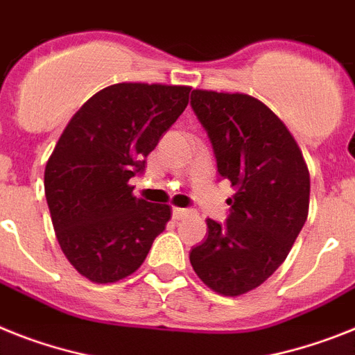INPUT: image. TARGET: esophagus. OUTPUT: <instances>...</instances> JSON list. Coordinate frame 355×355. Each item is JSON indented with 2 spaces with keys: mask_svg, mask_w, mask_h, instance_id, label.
Instances as JSON below:
<instances>
[{
  "mask_svg": "<svg viewBox=\"0 0 355 355\" xmlns=\"http://www.w3.org/2000/svg\"><path fill=\"white\" fill-rule=\"evenodd\" d=\"M191 214V211L189 209H182V207H173V218L175 220H182L186 218V216H189Z\"/></svg>",
  "mask_w": 355,
  "mask_h": 355,
  "instance_id": "34e87169",
  "label": "esophagus"
}]
</instances>
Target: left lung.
Wrapping results in <instances>:
<instances>
[{
  "mask_svg": "<svg viewBox=\"0 0 355 355\" xmlns=\"http://www.w3.org/2000/svg\"><path fill=\"white\" fill-rule=\"evenodd\" d=\"M191 106L234 195L227 223L207 218L189 254L196 276L222 296L260 287L284 263L309 214L311 177L284 121L247 94L193 90Z\"/></svg>",
  "mask_w": 355,
  "mask_h": 355,
  "instance_id": "left-lung-1",
  "label": "left lung"
}]
</instances>
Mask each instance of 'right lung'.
Masks as SVG:
<instances>
[{
  "label": "right lung",
  "mask_w": 355,
  "mask_h": 355,
  "mask_svg": "<svg viewBox=\"0 0 355 355\" xmlns=\"http://www.w3.org/2000/svg\"><path fill=\"white\" fill-rule=\"evenodd\" d=\"M191 86L119 83L70 119L44 168L55 236L73 269L94 284L135 272L171 218L168 204L133 195L130 178L189 103Z\"/></svg>",
  "instance_id": "add662e5"
}]
</instances>
